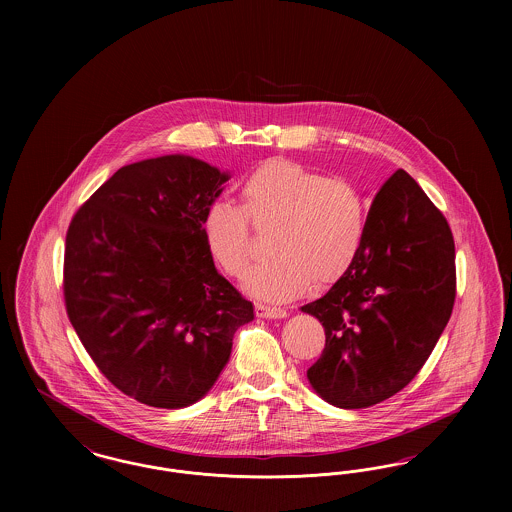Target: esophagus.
Segmentation results:
<instances>
[{
    "mask_svg": "<svg viewBox=\"0 0 512 512\" xmlns=\"http://www.w3.org/2000/svg\"><path fill=\"white\" fill-rule=\"evenodd\" d=\"M255 313H257V317L261 318H286L288 317V311H284V309H280V307H270V305H261V303H257L255 305Z\"/></svg>",
    "mask_w": 512,
    "mask_h": 512,
    "instance_id": "esophagus-1",
    "label": "esophagus"
}]
</instances>
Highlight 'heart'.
<instances>
[{"mask_svg": "<svg viewBox=\"0 0 512 512\" xmlns=\"http://www.w3.org/2000/svg\"><path fill=\"white\" fill-rule=\"evenodd\" d=\"M245 208L215 201L203 219L211 253L232 276H244L253 244L247 213L276 222L272 257L255 265L245 290L267 301H290L313 284H332L353 265L365 242L368 209L355 184L328 178L286 159H272L245 178Z\"/></svg>", "mask_w": 512, "mask_h": 512, "instance_id": "obj_1", "label": "heart"}]
</instances>
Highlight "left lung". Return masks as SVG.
<instances>
[{
    "mask_svg": "<svg viewBox=\"0 0 512 512\" xmlns=\"http://www.w3.org/2000/svg\"><path fill=\"white\" fill-rule=\"evenodd\" d=\"M455 280L447 220L414 178L393 172L372 199L353 265L301 307L326 334L307 370L311 388L340 409H365L403 390L449 322Z\"/></svg>",
    "mask_w": 512,
    "mask_h": 512,
    "instance_id": "8db88e82",
    "label": "left lung"
}]
</instances>
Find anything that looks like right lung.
<instances>
[{"instance_id":"1","label":"right lung","mask_w":512,"mask_h":512,"mask_svg":"<svg viewBox=\"0 0 512 512\" xmlns=\"http://www.w3.org/2000/svg\"><path fill=\"white\" fill-rule=\"evenodd\" d=\"M230 172L161 155L115 172L74 215L65 249L71 324L103 376L157 409L219 380L253 305L219 274L203 219Z\"/></svg>"}]
</instances>
